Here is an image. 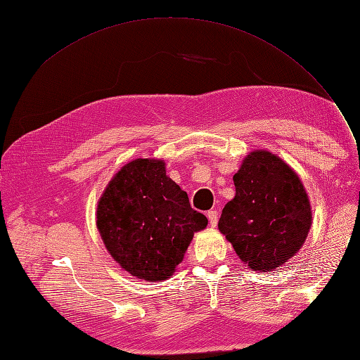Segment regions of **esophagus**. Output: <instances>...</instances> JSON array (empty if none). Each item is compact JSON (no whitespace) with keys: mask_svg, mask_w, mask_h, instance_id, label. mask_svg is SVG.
<instances>
[{"mask_svg":"<svg viewBox=\"0 0 360 360\" xmlns=\"http://www.w3.org/2000/svg\"><path fill=\"white\" fill-rule=\"evenodd\" d=\"M207 219H209V224L210 226H216L217 225V212L216 210H210L207 212Z\"/></svg>","mask_w":360,"mask_h":360,"instance_id":"obj_1","label":"esophagus"}]
</instances>
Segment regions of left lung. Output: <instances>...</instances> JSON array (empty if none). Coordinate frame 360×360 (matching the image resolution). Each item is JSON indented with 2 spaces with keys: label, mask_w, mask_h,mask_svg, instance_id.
<instances>
[{
  "label": "left lung",
  "mask_w": 360,
  "mask_h": 360,
  "mask_svg": "<svg viewBox=\"0 0 360 360\" xmlns=\"http://www.w3.org/2000/svg\"><path fill=\"white\" fill-rule=\"evenodd\" d=\"M236 197L217 226L237 257L255 271H270L299 252L312 225L308 193L297 172L267 150H254L234 174Z\"/></svg>",
  "instance_id": "8db88e82"
}]
</instances>
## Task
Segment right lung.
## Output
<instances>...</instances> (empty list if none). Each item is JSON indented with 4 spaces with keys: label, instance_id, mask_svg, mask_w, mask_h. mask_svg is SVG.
<instances>
[{
    "label": "right lung",
    "instance_id": "right-lung-1",
    "mask_svg": "<svg viewBox=\"0 0 360 360\" xmlns=\"http://www.w3.org/2000/svg\"><path fill=\"white\" fill-rule=\"evenodd\" d=\"M207 222L167 176L162 159L126 163L108 183L96 210L108 252L124 271L147 282L171 278Z\"/></svg>",
    "mask_w": 360,
    "mask_h": 360
}]
</instances>
